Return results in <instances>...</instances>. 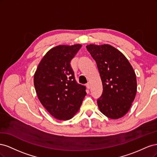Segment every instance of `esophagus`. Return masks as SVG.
I'll use <instances>...</instances> for the list:
<instances>
[{"instance_id":"esophagus-1","label":"esophagus","mask_w":157,"mask_h":157,"mask_svg":"<svg viewBox=\"0 0 157 157\" xmlns=\"http://www.w3.org/2000/svg\"><path fill=\"white\" fill-rule=\"evenodd\" d=\"M86 87H87V88H88V89H90V84L89 82H88V83L86 84Z\"/></svg>"}]
</instances>
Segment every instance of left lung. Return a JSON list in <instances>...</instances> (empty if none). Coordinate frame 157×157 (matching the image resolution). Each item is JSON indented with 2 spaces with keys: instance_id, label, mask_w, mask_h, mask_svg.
Wrapping results in <instances>:
<instances>
[{
  "instance_id": "left-lung-1",
  "label": "left lung",
  "mask_w": 157,
  "mask_h": 157,
  "mask_svg": "<svg viewBox=\"0 0 157 157\" xmlns=\"http://www.w3.org/2000/svg\"><path fill=\"white\" fill-rule=\"evenodd\" d=\"M86 48L96 61L103 93L97 103L106 117L117 119L128 113L137 92L136 76L121 52L109 44H90Z\"/></svg>"
}]
</instances>
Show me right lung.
<instances>
[{
    "label": "right lung",
    "instance_id": "1",
    "mask_svg": "<svg viewBox=\"0 0 157 157\" xmlns=\"http://www.w3.org/2000/svg\"><path fill=\"white\" fill-rule=\"evenodd\" d=\"M80 44L59 45L49 50L38 65L34 85L38 98L52 116L67 121L80 109L86 87L76 82L71 61Z\"/></svg>",
    "mask_w": 157,
    "mask_h": 157
}]
</instances>
